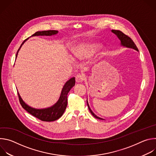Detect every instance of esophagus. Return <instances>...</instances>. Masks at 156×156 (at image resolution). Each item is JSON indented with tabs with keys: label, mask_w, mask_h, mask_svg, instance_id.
<instances>
[{
	"label": "esophagus",
	"mask_w": 156,
	"mask_h": 156,
	"mask_svg": "<svg viewBox=\"0 0 156 156\" xmlns=\"http://www.w3.org/2000/svg\"><path fill=\"white\" fill-rule=\"evenodd\" d=\"M75 79H76V81L77 83H82L84 81V78L83 75H82L81 74H78L76 76Z\"/></svg>",
	"instance_id": "obj_1"
}]
</instances>
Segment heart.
Returning <instances> with one entry per match:
<instances>
[{
	"instance_id": "b5f03b06",
	"label": "heart",
	"mask_w": 156,
	"mask_h": 156,
	"mask_svg": "<svg viewBox=\"0 0 156 156\" xmlns=\"http://www.w3.org/2000/svg\"><path fill=\"white\" fill-rule=\"evenodd\" d=\"M100 48L99 44L91 42L81 43L74 49V55L80 60H86L91 57Z\"/></svg>"
}]
</instances>
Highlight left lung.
Here are the masks:
<instances>
[{
  "label": "left lung",
  "mask_w": 156,
  "mask_h": 156,
  "mask_svg": "<svg viewBox=\"0 0 156 156\" xmlns=\"http://www.w3.org/2000/svg\"><path fill=\"white\" fill-rule=\"evenodd\" d=\"M111 31H112L114 34H115L117 37L120 39L121 43V46H123V47H125V48H131V49H135L137 51L139 52L136 46L135 45V44L134 43V42L133 41V40L129 37H128V36H126V34H125L124 33H123L122 31H119V30H111ZM87 107H88V108L89 110H90V112L91 113V114L96 119H100V120H104L103 119L101 118V117H98L92 111V110L91 109L90 105H89V104H88V102H87Z\"/></svg>",
  "instance_id": "left-lung-1"
}]
</instances>
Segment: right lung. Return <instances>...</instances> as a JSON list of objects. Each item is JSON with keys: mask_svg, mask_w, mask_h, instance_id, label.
Segmentation results:
<instances>
[{"mask_svg": "<svg viewBox=\"0 0 156 156\" xmlns=\"http://www.w3.org/2000/svg\"><path fill=\"white\" fill-rule=\"evenodd\" d=\"M58 33V31L55 30H48V31H37L33 34L32 36H53L55 35ZM28 39H27L25 40L22 44L20 48L18 49L17 53L16 54V58L18 55V51H20V48H21L22 45ZM75 78H72L69 80L66 81L61 91V94L60 98L57 102L51 107L45 108H35L30 105H28L27 103H25L23 100L21 98L20 94L18 92V98L20 102L24 109H25L30 114L33 115L34 117L37 118L38 119L44 121V122H52L58 119L60 117H62L63 114L64 113L65 110L66 109V106H67V94L70 91L71 89L75 86Z\"/></svg>", "mask_w": 156, "mask_h": 156, "instance_id": "1", "label": "right lung"}]
</instances>
